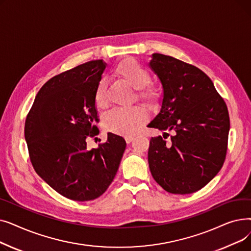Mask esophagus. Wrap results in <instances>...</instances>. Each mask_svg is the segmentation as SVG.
I'll return each instance as SVG.
<instances>
[{
  "label": "esophagus",
  "mask_w": 251,
  "mask_h": 251,
  "mask_svg": "<svg viewBox=\"0 0 251 251\" xmlns=\"http://www.w3.org/2000/svg\"><path fill=\"white\" fill-rule=\"evenodd\" d=\"M124 138H125V140H126L127 143H130L131 141H132V140L134 139V136H132V135H126Z\"/></svg>",
  "instance_id": "34e87169"
}]
</instances>
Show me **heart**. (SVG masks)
I'll list each match as a JSON object with an SVG mask.
<instances>
[{
    "label": "heart",
    "instance_id": "b5f03b06",
    "mask_svg": "<svg viewBox=\"0 0 251 251\" xmlns=\"http://www.w3.org/2000/svg\"><path fill=\"white\" fill-rule=\"evenodd\" d=\"M115 74L122 78L131 87L137 89L136 97L139 100L149 105H156L162 99V92L159 88L148 85L151 82V74L134 59H126L116 66ZM107 84L103 79L100 80L95 89V102L98 108H103L107 104L105 97ZM147 116L139 108L127 110L115 109L105 117L104 128L111 132L131 135L134 134L138 128L146 121Z\"/></svg>",
    "mask_w": 251,
    "mask_h": 251
}]
</instances>
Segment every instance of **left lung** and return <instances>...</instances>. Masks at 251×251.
<instances>
[{
	"label": "left lung",
	"mask_w": 251,
	"mask_h": 251,
	"mask_svg": "<svg viewBox=\"0 0 251 251\" xmlns=\"http://www.w3.org/2000/svg\"><path fill=\"white\" fill-rule=\"evenodd\" d=\"M149 66L162 83L163 100L148 127L174 133L169 142L164 135L151 137V173L170 193L195 192L219 173L225 161L230 130L227 105L210 78L195 66L156 52Z\"/></svg>",
	"instance_id": "left-lung-1"
}]
</instances>
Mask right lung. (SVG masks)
Wrapping results in <instances>:
<instances>
[{
  "mask_svg": "<svg viewBox=\"0 0 251 251\" xmlns=\"http://www.w3.org/2000/svg\"><path fill=\"white\" fill-rule=\"evenodd\" d=\"M107 67L89 61L56 75L39 89L26 117L24 135L37 175L61 195L76 201L96 200L108 189L126 141L108 133L107 142L87 150L99 134L95 89Z\"/></svg>",
  "mask_w": 251,
  "mask_h": 251,
  "instance_id": "1",
  "label": "right lung"
}]
</instances>
